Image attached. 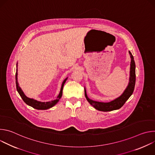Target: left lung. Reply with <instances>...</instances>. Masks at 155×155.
I'll use <instances>...</instances> for the list:
<instances>
[{
  "instance_id": "left-lung-1",
  "label": "left lung",
  "mask_w": 155,
  "mask_h": 155,
  "mask_svg": "<svg viewBox=\"0 0 155 155\" xmlns=\"http://www.w3.org/2000/svg\"><path fill=\"white\" fill-rule=\"evenodd\" d=\"M129 53L131 58L129 83L127 87H126V89L121 96L110 102H100L92 101L88 98L86 94V90H84V95L88 102L92 106H93L96 109L99 110V111L109 112L112 111V110L120 108L125 104L126 101L129 98L132 94L133 93L136 84V64L133 56L132 55V53L130 51H129Z\"/></svg>"
}]
</instances>
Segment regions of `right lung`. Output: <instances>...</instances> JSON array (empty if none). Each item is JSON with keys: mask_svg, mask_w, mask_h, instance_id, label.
I'll list each match as a JSON object with an SVG mask.
<instances>
[{"mask_svg": "<svg viewBox=\"0 0 155 155\" xmlns=\"http://www.w3.org/2000/svg\"><path fill=\"white\" fill-rule=\"evenodd\" d=\"M17 75H18V73H17V71H16V90L18 92V93L19 94L20 96L21 97L22 99L23 100V101L28 105L33 107L34 108H35V109H37V110H47V109H48L52 107H53L54 105H56L58 102L59 101V99H61V97H62V90H63V87H64V84L65 82V81L67 80V78H65L63 82H62V86H61V91H60V93H59V94L58 95V96L57 97L56 99V100H54V101H52L51 102H39V101H35L34 99H30V98H28L27 97L24 93L23 92V91L21 90V89L20 88V87L18 85V81H17Z\"/></svg>", "mask_w": 155, "mask_h": 155, "instance_id": "1", "label": "right lung"}]
</instances>
